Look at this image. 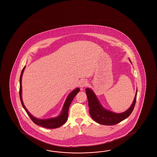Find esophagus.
<instances>
[{
    "label": "esophagus",
    "mask_w": 157,
    "mask_h": 157,
    "mask_svg": "<svg viewBox=\"0 0 157 157\" xmlns=\"http://www.w3.org/2000/svg\"><path fill=\"white\" fill-rule=\"evenodd\" d=\"M87 85V81L86 80H82L80 82V86L81 88H83Z\"/></svg>",
    "instance_id": "34e87169"
}]
</instances>
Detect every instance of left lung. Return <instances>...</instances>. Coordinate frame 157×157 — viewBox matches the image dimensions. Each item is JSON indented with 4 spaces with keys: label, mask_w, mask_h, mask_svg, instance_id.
<instances>
[{
    "label": "left lung",
    "mask_w": 157,
    "mask_h": 157,
    "mask_svg": "<svg viewBox=\"0 0 157 157\" xmlns=\"http://www.w3.org/2000/svg\"><path fill=\"white\" fill-rule=\"evenodd\" d=\"M129 60L132 63L130 59ZM85 91L88 99L90 116L97 123L107 126L117 124L127 118L130 115L135 105L137 92V90H136L133 102L130 107L122 113H117L104 108L95 94L91 89L87 87L85 89Z\"/></svg>",
    "instance_id": "obj_1"
}]
</instances>
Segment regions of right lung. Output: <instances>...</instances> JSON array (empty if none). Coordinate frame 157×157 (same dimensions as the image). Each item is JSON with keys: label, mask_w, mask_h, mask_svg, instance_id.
I'll use <instances>...</instances> for the list:
<instances>
[{"label": "right lung", "mask_w": 157, "mask_h": 157, "mask_svg": "<svg viewBox=\"0 0 157 157\" xmlns=\"http://www.w3.org/2000/svg\"><path fill=\"white\" fill-rule=\"evenodd\" d=\"M25 66L21 74L20 78V98L21 102L22 105V107L26 110L27 114L30 117L31 120L36 124L39 125L40 126L47 128H56L60 127L62 125L66 123L67 121L68 116V109L70 105L71 102L74 99L75 97L77 95V93L80 91V89L77 87L75 90L72 91L67 96L65 102L64 103L63 107L62 109V112L59 116L57 117H53L47 119H40L38 118H36L33 116L31 114L27 109L26 108L24 105L22 98V77L24 73V70L25 69Z\"/></svg>", "instance_id": "1"}]
</instances>
